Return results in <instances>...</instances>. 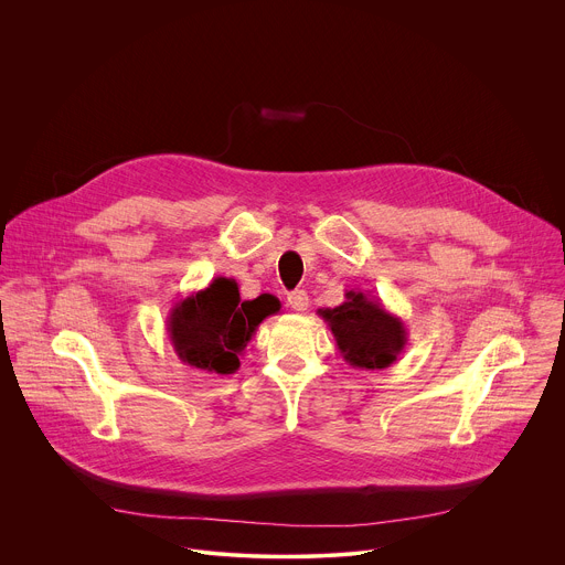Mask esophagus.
<instances>
[{
	"instance_id": "obj_1",
	"label": "esophagus",
	"mask_w": 565,
	"mask_h": 565,
	"mask_svg": "<svg viewBox=\"0 0 565 565\" xmlns=\"http://www.w3.org/2000/svg\"><path fill=\"white\" fill-rule=\"evenodd\" d=\"M308 295H306V290H292L290 295H288V306L292 308V310H297V312H303V310H308Z\"/></svg>"
}]
</instances>
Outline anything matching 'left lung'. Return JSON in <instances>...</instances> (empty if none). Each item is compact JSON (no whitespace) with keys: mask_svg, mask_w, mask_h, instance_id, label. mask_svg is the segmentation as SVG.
<instances>
[{"mask_svg":"<svg viewBox=\"0 0 565 565\" xmlns=\"http://www.w3.org/2000/svg\"><path fill=\"white\" fill-rule=\"evenodd\" d=\"M345 363L361 370H382L397 361L408 343L404 321L380 299L348 290L337 308H319Z\"/></svg>","mask_w":565,"mask_h":565,"instance_id":"obj_1","label":"left lung"}]
</instances>
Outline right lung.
Masks as SVG:
<instances>
[{"mask_svg":"<svg viewBox=\"0 0 565 565\" xmlns=\"http://www.w3.org/2000/svg\"><path fill=\"white\" fill-rule=\"evenodd\" d=\"M273 295L242 301L235 279L215 277L209 288L179 299L168 315V337L177 356L200 370L233 374L257 326L279 312Z\"/></svg>","mask_w":565,"mask_h":565,"instance_id":"1","label":"right lung"}]
</instances>
